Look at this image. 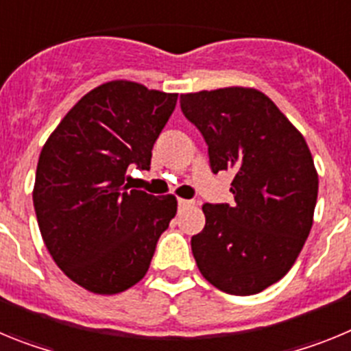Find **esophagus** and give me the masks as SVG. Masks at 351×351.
Here are the masks:
<instances>
[{
	"instance_id": "esophagus-1",
	"label": "esophagus",
	"mask_w": 351,
	"mask_h": 351,
	"mask_svg": "<svg viewBox=\"0 0 351 351\" xmlns=\"http://www.w3.org/2000/svg\"><path fill=\"white\" fill-rule=\"evenodd\" d=\"M191 204L193 202H191V200H186V198H179L178 200L179 207H188V206H191Z\"/></svg>"
}]
</instances>
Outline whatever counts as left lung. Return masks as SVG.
<instances>
[{
  "label": "left lung",
  "mask_w": 351,
  "mask_h": 351,
  "mask_svg": "<svg viewBox=\"0 0 351 351\" xmlns=\"http://www.w3.org/2000/svg\"><path fill=\"white\" fill-rule=\"evenodd\" d=\"M181 110L206 138L214 173H234L235 204H204L191 237L198 271L218 290L255 295L287 274L313 226L318 172L302 133L253 88L181 95Z\"/></svg>",
  "instance_id": "obj_1"
}]
</instances>
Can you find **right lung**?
<instances>
[{"label": "right lung", "instance_id": "right-lung-1", "mask_svg": "<svg viewBox=\"0 0 351 351\" xmlns=\"http://www.w3.org/2000/svg\"><path fill=\"white\" fill-rule=\"evenodd\" d=\"M178 93L110 80L84 95L43 144L33 204L56 265L98 295L137 285L178 213L173 195L126 186L132 163L149 169Z\"/></svg>", "mask_w": 351, "mask_h": 351}]
</instances>
